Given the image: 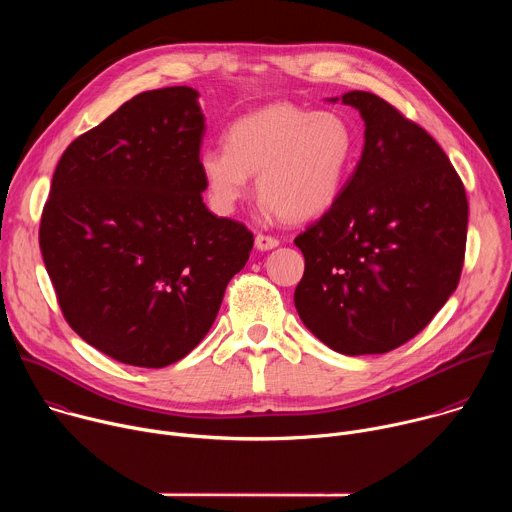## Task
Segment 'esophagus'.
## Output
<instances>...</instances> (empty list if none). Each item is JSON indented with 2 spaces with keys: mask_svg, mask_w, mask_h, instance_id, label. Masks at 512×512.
<instances>
[{
  "mask_svg": "<svg viewBox=\"0 0 512 512\" xmlns=\"http://www.w3.org/2000/svg\"><path fill=\"white\" fill-rule=\"evenodd\" d=\"M279 245V241L275 239V237H269V235H257L255 237V247L259 249V251H271V249H275Z\"/></svg>",
  "mask_w": 512,
  "mask_h": 512,
  "instance_id": "34e87169",
  "label": "esophagus"
}]
</instances>
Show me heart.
<instances>
[{
	"instance_id": "1",
	"label": "heart",
	"mask_w": 512,
	"mask_h": 512,
	"mask_svg": "<svg viewBox=\"0 0 512 512\" xmlns=\"http://www.w3.org/2000/svg\"><path fill=\"white\" fill-rule=\"evenodd\" d=\"M354 150V131L340 113L275 103L233 121L225 148L202 150L198 166L218 212L235 210L255 174L263 208L304 223L338 200Z\"/></svg>"
}]
</instances>
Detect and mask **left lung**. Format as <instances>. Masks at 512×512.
I'll return each mask as SVG.
<instances>
[{
    "mask_svg": "<svg viewBox=\"0 0 512 512\" xmlns=\"http://www.w3.org/2000/svg\"><path fill=\"white\" fill-rule=\"evenodd\" d=\"M364 121L362 156L338 200L296 237L306 269L294 302L332 350L389 352L442 310L466 251V190L437 141L367 91L340 99Z\"/></svg>",
    "mask_w": 512,
    "mask_h": 512,
    "instance_id": "8db88e82",
    "label": "left lung"
}]
</instances>
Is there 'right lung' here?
Masks as SVG:
<instances>
[{
	"label": "right lung",
	"instance_id": "obj_1",
	"mask_svg": "<svg viewBox=\"0 0 512 512\" xmlns=\"http://www.w3.org/2000/svg\"><path fill=\"white\" fill-rule=\"evenodd\" d=\"M204 129L192 87L145 91L72 141L52 176L40 251L60 310L131 367L196 348L253 249L245 225L202 202Z\"/></svg>",
	"mask_w": 512,
	"mask_h": 512
}]
</instances>
